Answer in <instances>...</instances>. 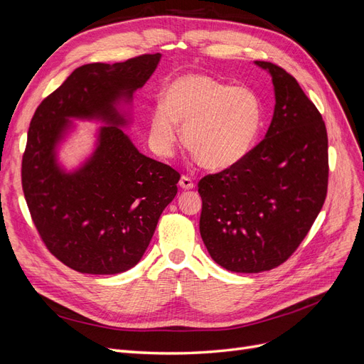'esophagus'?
Instances as JSON below:
<instances>
[{"mask_svg":"<svg viewBox=\"0 0 364 364\" xmlns=\"http://www.w3.org/2000/svg\"><path fill=\"white\" fill-rule=\"evenodd\" d=\"M179 186H181L182 190H193L194 188V182L190 178H186V176H182L181 181H179Z\"/></svg>","mask_w":364,"mask_h":364,"instance_id":"34e87169","label":"esophagus"}]
</instances>
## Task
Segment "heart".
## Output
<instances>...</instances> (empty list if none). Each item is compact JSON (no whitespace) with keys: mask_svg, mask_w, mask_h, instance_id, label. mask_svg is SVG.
<instances>
[{"mask_svg":"<svg viewBox=\"0 0 364 364\" xmlns=\"http://www.w3.org/2000/svg\"><path fill=\"white\" fill-rule=\"evenodd\" d=\"M264 103L249 86H230L205 74H183L164 91V105L150 114L153 151L171 158L181 142L211 171L243 162L255 149L264 126Z\"/></svg>","mask_w":364,"mask_h":364,"instance_id":"obj_1","label":"heart"}]
</instances>
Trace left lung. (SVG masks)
Here are the masks:
<instances>
[{
  "label": "left lung",
  "mask_w": 364,
  "mask_h": 364,
  "mask_svg": "<svg viewBox=\"0 0 364 364\" xmlns=\"http://www.w3.org/2000/svg\"><path fill=\"white\" fill-rule=\"evenodd\" d=\"M272 77L274 111L264 139L234 168L199 182L200 235L226 270L278 267L301 245L328 188L326 127L287 71L257 60Z\"/></svg>",
  "instance_id": "8db88e82"
}]
</instances>
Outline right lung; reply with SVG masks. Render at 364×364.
<instances>
[{
    "instance_id": "1",
    "label": "right lung",
    "mask_w": 364,
    "mask_h": 364,
    "mask_svg": "<svg viewBox=\"0 0 364 364\" xmlns=\"http://www.w3.org/2000/svg\"><path fill=\"white\" fill-rule=\"evenodd\" d=\"M161 54L74 70L31 118L23 156V188L39 235L65 266L87 274L135 267L162 211L178 193L179 173L135 147L124 129L132 103ZM101 124L92 151L68 169L60 149L78 127Z\"/></svg>"
}]
</instances>
